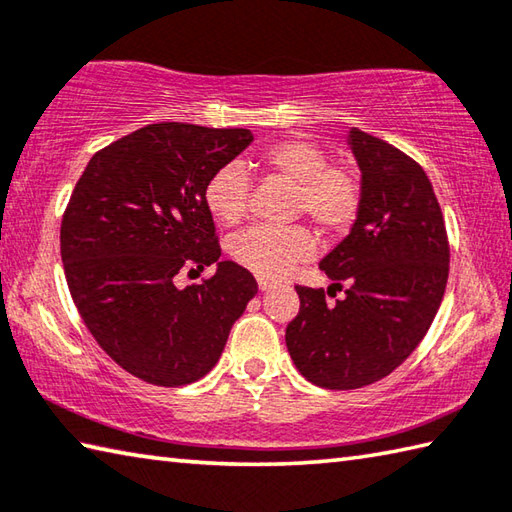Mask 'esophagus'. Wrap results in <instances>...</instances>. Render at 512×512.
I'll use <instances>...</instances> for the list:
<instances>
[{
	"instance_id": "1",
	"label": "esophagus",
	"mask_w": 512,
	"mask_h": 512,
	"mask_svg": "<svg viewBox=\"0 0 512 512\" xmlns=\"http://www.w3.org/2000/svg\"><path fill=\"white\" fill-rule=\"evenodd\" d=\"M257 284H259V291H268V288L273 286V282H268V280H264V277H259L257 280Z\"/></svg>"
}]
</instances>
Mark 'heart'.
Returning <instances> with one entry per match:
<instances>
[{
	"label": "heart",
	"mask_w": 512,
	"mask_h": 512,
	"mask_svg": "<svg viewBox=\"0 0 512 512\" xmlns=\"http://www.w3.org/2000/svg\"><path fill=\"white\" fill-rule=\"evenodd\" d=\"M257 163L295 185L293 215L309 217L322 235H342L356 221L362 201L360 176L347 165L329 163L322 147L304 138H286L266 147ZM248 192L244 167L228 163L210 174L203 203L221 226H235L246 215ZM313 248V235L304 226H253L228 241L230 257L259 277L284 275L293 264L311 257Z\"/></svg>",
	"instance_id": "obj_1"
}]
</instances>
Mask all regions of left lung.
I'll return each instance as SVG.
<instances>
[{"label": "left lung", "instance_id": "8db88e82", "mask_svg": "<svg viewBox=\"0 0 512 512\" xmlns=\"http://www.w3.org/2000/svg\"><path fill=\"white\" fill-rule=\"evenodd\" d=\"M362 201L349 235L322 259L345 297L295 286L300 313L286 347L309 383L358 389L403 365L439 311L450 271L445 221L423 167L394 145L351 127Z\"/></svg>", "mask_w": 512, "mask_h": 512}]
</instances>
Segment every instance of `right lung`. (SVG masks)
I'll list each match as a JSON object with an SVG mask.
<instances>
[{
  "label": "right lung",
  "instance_id": "1",
  "mask_svg": "<svg viewBox=\"0 0 512 512\" xmlns=\"http://www.w3.org/2000/svg\"><path fill=\"white\" fill-rule=\"evenodd\" d=\"M250 143V129L147 125L91 156L71 194L60 228L71 297L102 351L145 383L206 376L257 293L246 268L219 259L203 203L210 174ZM210 263L201 285L173 284Z\"/></svg>",
  "mask_w": 512,
  "mask_h": 512
}]
</instances>
